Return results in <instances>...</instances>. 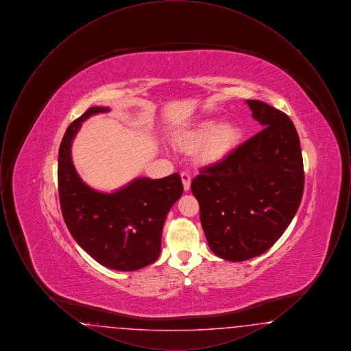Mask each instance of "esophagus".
Listing matches in <instances>:
<instances>
[{
  "label": "esophagus",
  "instance_id": "esophagus-1",
  "mask_svg": "<svg viewBox=\"0 0 351 351\" xmlns=\"http://www.w3.org/2000/svg\"><path fill=\"white\" fill-rule=\"evenodd\" d=\"M180 176H182V182H183L184 191H189V188H191V175H189V172L183 171L180 173Z\"/></svg>",
  "mask_w": 351,
  "mask_h": 351
}]
</instances>
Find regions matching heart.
<instances>
[{"mask_svg":"<svg viewBox=\"0 0 351 351\" xmlns=\"http://www.w3.org/2000/svg\"><path fill=\"white\" fill-rule=\"evenodd\" d=\"M241 132L234 125H219L217 121H205L192 130L184 132L176 139L185 150H199L204 163H216L226 158L238 146Z\"/></svg>","mask_w":351,"mask_h":351,"instance_id":"obj_1","label":"heart"}]
</instances>
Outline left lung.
Instances as JSON below:
<instances>
[{
    "mask_svg": "<svg viewBox=\"0 0 351 351\" xmlns=\"http://www.w3.org/2000/svg\"><path fill=\"white\" fill-rule=\"evenodd\" d=\"M247 105L263 129L222 160L201 168L191 184L210 250L232 262L267 251L295 217L304 192L293 122L263 101Z\"/></svg>",
    "mask_w": 351,
    "mask_h": 351,
    "instance_id": "1",
    "label": "left lung"
}]
</instances>
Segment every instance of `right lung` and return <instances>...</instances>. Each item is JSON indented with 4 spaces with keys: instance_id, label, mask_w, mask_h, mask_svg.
<instances>
[{
    "instance_id": "1",
    "label": "right lung",
    "mask_w": 351,
    "mask_h": 351,
    "mask_svg": "<svg viewBox=\"0 0 351 351\" xmlns=\"http://www.w3.org/2000/svg\"><path fill=\"white\" fill-rule=\"evenodd\" d=\"M108 108H89L66 130L59 147L58 189L69 233L95 261L118 271L154 263L171 206L183 193L179 173L151 180L141 178L114 193H101L82 182L72 165V139L82 122Z\"/></svg>"
}]
</instances>
